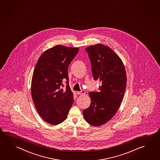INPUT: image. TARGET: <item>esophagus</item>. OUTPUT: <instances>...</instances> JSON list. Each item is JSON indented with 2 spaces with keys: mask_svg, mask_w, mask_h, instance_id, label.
Segmentation results:
<instances>
[{
  "mask_svg": "<svg viewBox=\"0 0 160 160\" xmlns=\"http://www.w3.org/2000/svg\"><path fill=\"white\" fill-rule=\"evenodd\" d=\"M77 94L78 95H80V94H83L85 93V91L84 90H81L80 92H77Z\"/></svg>",
  "mask_w": 160,
  "mask_h": 160,
  "instance_id": "1",
  "label": "esophagus"
}]
</instances>
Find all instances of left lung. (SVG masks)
Here are the masks:
<instances>
[{
  "label": "left lung",
  "mask_w": 160,
  "mask_h": 160,
  "mask_svg": "<svg viewBox=\"0 0 160 160\" xmlns=\"http://www.w3.org/2000/svg\"><path fill=\"white\" fill-rule=\"evenodd\" d=\"M85 50L93 79L101 85L99 92H89L91 103L83 110V115L88 123L101 126L113 117L120 106L126 89V72L120 57L108 47L98 44Z\"/></svg>",
  "instance_id": "left-lung-1"
}]
</instances>
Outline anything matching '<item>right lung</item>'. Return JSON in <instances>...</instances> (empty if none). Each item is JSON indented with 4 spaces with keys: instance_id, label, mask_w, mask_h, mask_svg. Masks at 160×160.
<instances>
[{
    "instance_id": "obj_1",
    "label": "right lung",
    "mask_w": 160,
    "mask_h": 160,
    "mask_svg": "<svg viewBox=\"0 0 160 160\" xmlns=\"http://www.w3.org/2000/svg\"><path fill=\"white\" fill-rule=\"evenodd\" d=\"M78 48L57 45L40 57L31 81V95L40 116L52 125L66 119L73 102L68 84V68ZM66 81L65 88L63 84Z\"/></svg>"
}]
</instances>
